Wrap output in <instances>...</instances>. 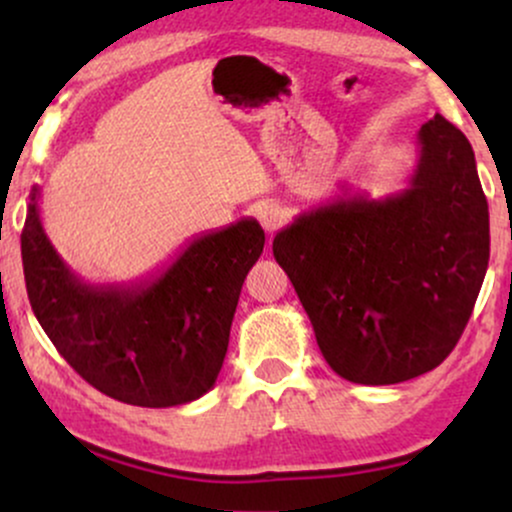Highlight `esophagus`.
I'll return each instance as SVG.
<instances>
[{
    "label": "esophagus",
    "mask_w": 512,
    "mask_h": 512,
    "mask_svg": "<svg viewBox=\"0 0 512 512\" xmlns=\"http://www.w3.org/2000/svg\"><path fill=\"white\" fill-rule=\"evenodd\" d=\"M257 219H260L264 231L274 233L284 226L286 219H289V214H286V209L281 207V204L272 202V204H264V207L260 209V214H257Z\"/></svg>",
    "instance_id": "1"
}]
</instances>
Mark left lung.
<instances>
[{"instance_id": "1", "label": "left lung", "mask_w": 512, "mask_h": 512, "mask_svg": "<svg viewBox=\"0 0 512 512\" xmlns=\"http://www.w3.org/2000/svg\"><path fill=\"white\" fill-rule=\"evenodd\" d=\"M397 195L339 197L274 236L330 368L395 385L448 358L489 267V204L472 144L436 115Z\"/></svg>"}]
</instances>
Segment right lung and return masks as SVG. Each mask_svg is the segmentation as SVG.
Wrapping results in <instances>:
<instances>
[{"instance_id": "obj_1", "label": "right lung", "mask_w": 512, "mask_h": 512, "mask_svg": "<svg viewBox=\"0 0 512 512\" xmlns=\"http://www.w3.org/2000/svg\"><path fill=\"white\" fill-rule=\"evenodd\" d=\"M33 185L21 233L28 301L88 385L134 407H178L214 387L240 289L264 248L255 219L202 233L132 284H86L52 248Z\"/></svg>"}]
</instances>
